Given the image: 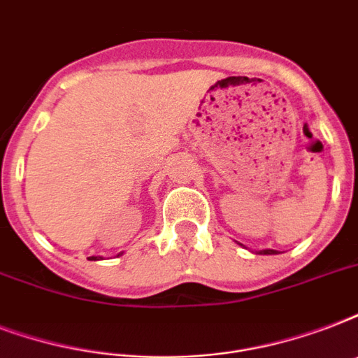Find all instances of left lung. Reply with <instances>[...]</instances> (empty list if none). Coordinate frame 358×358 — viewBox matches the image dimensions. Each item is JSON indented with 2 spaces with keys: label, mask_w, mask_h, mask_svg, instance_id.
Returning a JSON list of instances; mask_svg holds the SVG:
<instances>
[{
  "label": "left lung",
  "mask_w": 358,
  "mask_h": 358,
  "mask_svg": "<svg viewBox=\"0 0 358 358\" xmlns=\"http://www.w3.org/2000/svg\"><path fill=\"white\" fill-rule=\"evenodd\" d=\"M241 245V243H239ZM278 250L275 249H262V250H256V255H277Z\"/></svg>",
  "instance_id": "1"
}]
</instances>
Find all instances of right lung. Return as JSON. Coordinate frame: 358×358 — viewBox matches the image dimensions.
Instances as JSON below:
<instances>
[{
	"mask_svg": "<svg viewBox=\"0 0 358 358\" xmlns=\"http://www.w3.org/2000/svg\"><path fill=\"white\" fill-rule=\"evenodd\" d=\"M120 255H122V252H120ZM120 255H119V256H120ZM89 260H102V256H91Z\"/></svg>",
	"mask_w": 358,
	"mask_h": 358,
	"instance_id": "add662e5",
	"label": "right lung"
}]
</instances>
